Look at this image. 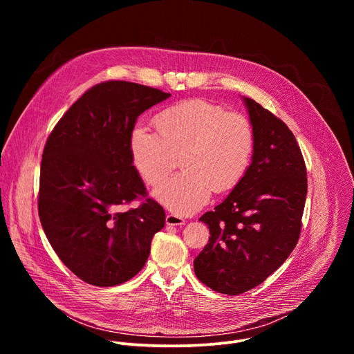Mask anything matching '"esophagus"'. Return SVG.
<instances>
[{
  "label": "esophagus",
  "instance_id": "esophagus-1",
  "mask_svg": "<svg viewBox=\"0 0 354 354\" xmlns=\"http://www.w3.org/2000/svg\"><path fill=\"white\" fill-rule=\"evenodd\" d=\"M165 221H167V224L168 225H185V218H182L180 216H176V214H168L167 216V218H165Z\"/></svg>",
  "mask_w": 354,
  "mask_h": 354
}]
</instances>
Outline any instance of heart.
Returning a JSON list of instances; mask_svg holds the SVG:
<instances>
[{
	"label": "heart",
	"instance_id": "1",
	"mask_svg": "<svg viewBox=\"0 0 354 354\" xmlns=\"http://www.w3.org/2000/svg\"><path fill=\"white\" fill-rule=\"evenodd\" d=\"M156 130L137 126L130 137L131 161L151 186L176 168L183 172L156 189L154 196L171 212L186 216L203 207L213 190L234 189L246 175L255 153V130L238 112L190 99L162 109Z\"/></svg>",
	"mask_w": 354,
	"mask_h": 354
}]
</instances>
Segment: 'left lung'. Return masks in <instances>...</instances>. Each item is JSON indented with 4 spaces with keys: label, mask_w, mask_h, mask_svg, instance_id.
Wrapping results in <instances>:
<instances>
[{
    "label": "left lung",
    "mask_w": 354,
    "mask_h": 354,
    "mask_svg": "<svg viewBox=\"0 0 354 354\" xmlns=\"http://www.w3.org/2000/svg\"><path fill=\"white\" fill-rule=\"evenodd\" d=\"M255 130L254 160L227 198L198 220L210 238L194 259L197 279L238 295L263 283L295 248L307 197V168L287 124L243 97Z\"/></svg>",
    "instance_id": "left-lung-1"
}]
</instances>
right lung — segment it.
<instances>
[{
    "mask_svg": "<svg viewBox=\"0 0 354 354\" xmlns=\"http://www.w3.org/2000/svg\"><path fill=\"white\" fill-rule=\"evenodd\" d=\"M171 93L129 81L88 89L47 137L37 209L60 261L82 281L112 287L145 265L165 212L147 197L133 165L130 137L137 118ZM141 199L137 209L124 207Z\"/></svg>",
    "mask_w": 354,
    "mask_h": 354,
    "instance_id": "obj_1",
    "label": "right lung"
}]
</instances>
